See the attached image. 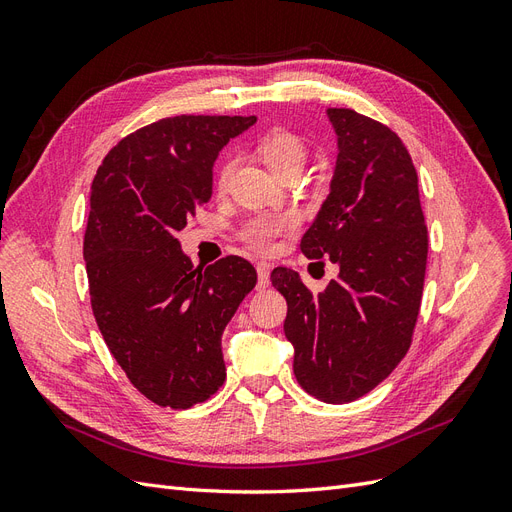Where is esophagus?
I'll return each instance as SVG.
<instances>
[{
    "mask_svg": "<svg viewBox=\"0 0 512 512\" xmlns=\"http://www.w3.org/2000/svg\"><path fill=\"white\" fill-rule=\"evenodd\" d=\"M256 273H258V288H260V290L267 288V286H269V273H271L267 262H258V265H256Z\"/></svg>",
    "mask_w": 512,
    "mask_h": 512,
    "instance_id": "esophagus-1",
    "label": "esophagus"
}]
</instances>
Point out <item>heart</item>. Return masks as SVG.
I'll use <instances>...</instances> for the list:
<instances>
[{"instance_id":"b5f03b06","label":"heart","mask_w":512,"mask_h":512,"mask_svg":"<svg viewBox=\"0 0 512 512\" xmlns=\"http://www.w3.org/2000/svg\"><path fill=\"white\" fill-rule=\"evenodd\" d=\"M258 153L277 177H282L286 173H301L307 162V145L303 143V138L288 130L267 132L258 141ZM228 173L230 162H224L218 170L220 188L226 185ZM294 224L297 222H294L292 215L284 213L256 215V218H250L241 226L239 237L256 252H269L273 250L275 239L290 232Z\"/></svg>"}]
</instances>
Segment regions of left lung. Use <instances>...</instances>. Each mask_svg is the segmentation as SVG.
<instances>
[{
	"instance_id": "obj_1",
	"label": "left lung",
	"mask_w": 512,
	"mask_h": 512,
	"mask_svg": "<svg viewBox=\"0 0 512 512\" xmlns=\"http://www.w3.org/2000/svg\"><path fill=\"white\" fill-rule=\"evenodd\" d=\"M337 134L331 192L301 239L307 258H329L337 280L314 294L277 267L294 376L327 404L369 393L404 359L421 309L427 226L418 177L401 138L352 108H329Z\"/></svg>"
}]
</instances>
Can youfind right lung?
<instances>
[{"instance_id": "1", "label": "right lung", "mask_w": 512, "mask_h": 512, "mask_svg": "<svg viewBox=\"0 0 512 512\" xmlns=\"http://www.w3.org/2000/svg\"><path fill=\"white\" fill-rule=\"evenodd\" d=\"M254 123V115L149 123L108 151L91 183L83 241L91 309L130 382L164 408H192L224 384L222 333L256 286L245 258L194 269L177 239L209 203L218 153Z\"/></svg>"}]
</instances>
